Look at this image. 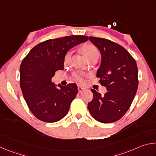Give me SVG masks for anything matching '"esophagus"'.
<instances>
[{
    "instance_id": "34e87169",
    "label": "esophagus",
    "mask_w": 156,
    "mask_h": 156,
    "mask_svg": "<svg viewBox=\"0 0 156 156\" xmlns=\"http://www.w3.org/2000/svg\"><path fill=\"white\" fill-rule=\"evenodd\" d=\"M78 92H79V93H81V92H83V91L84 90V88L82 87H78Z\"/></svg>"
}]
</instances>
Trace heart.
<instances>
[{
  "instance_id": "obj_1",
  "label": "heart",
  "mask_w": 156,
  "mask_h": 156,
  "mask_svg": "<svg viewBox=\"0 0 156 156\" xmlns=\"http://www.w3.org/2000/svg\"><path fill=\"white\" fill-rule=\"evenodd\" d=\"M80 51L83 53L84 57L86 58L87 60L91 58L92 57L95 56L96 55L99 54L98 50L97 47L96 46H94V44L89 43L83 44L80 47ZM71 56H72V52L68 51L66 53L64 56V59H63L65 65L69 64V62H70L71 60ZM73 76H74V78L78 82V83H83V79L81 75L75 73Z\"/></svg>"
}]
</instances>
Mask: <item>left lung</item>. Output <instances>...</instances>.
Here are the masks:
<instances>
[{
    "label": "left lung",
    "mask_w": 156,
    "mask_h": 156,
    "mask_svg": "<svg viewBox=\"0 0 156 156\" xmlns=\"http://www.w3.org/2000/svg\"><path fill=\"white\" fill-rule=\"evenodd\" d=\"M101 54L97 70L101 85L107 92L102 96L91 89L93 99L88 109L95 120L102 123L120 119L130 107L138 86V67L133 57L120 44L109 40L89 37Z\"/></svg>",
    "instance_id": "8db88e82"
}]
</instances>
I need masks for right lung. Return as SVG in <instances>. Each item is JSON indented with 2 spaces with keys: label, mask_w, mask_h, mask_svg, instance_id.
Wrapping results in <instances>:
<instances>
[{
  "label": "right lung",
  "mask_w": 156,
  "mask_h": 156,
  "mask_svg": "<svg viewBox=\"0 0 156 156\" xmlns=\"http://www.w3.org/2000/svg\"><path fill=\"white\" fill-rule=\"evenodd\" d=\"M88 39L85 36L50 39L37 44L23 59L20 67V88L29 109L38 119L55 122L67 115L78 94L77 85H56L51 78L57 70L64 69L66 53Z\"/></svg>",
  "instance_id": "obj_1"
}]
</instances>
